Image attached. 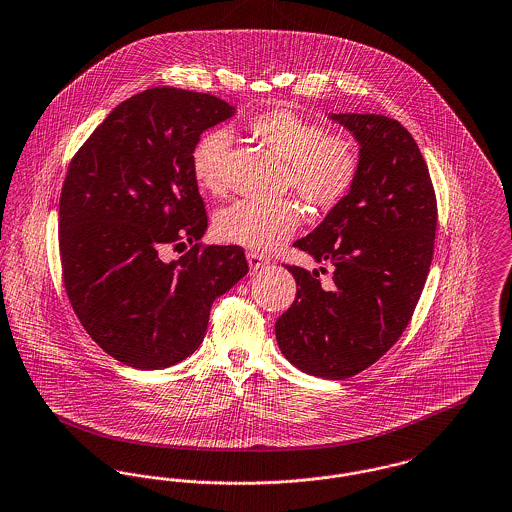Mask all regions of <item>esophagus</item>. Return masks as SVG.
Listing matches in <instances>:
<instances>
[{
    "label": "esophagus",
    "mask_w": 512,
    "mask_h": 512,
    "mask_svg": "<svg viewBox=\"0 0 512 512\" xmlns=\"http://www.w3.org/2000/svg\"><path fill=\"white\" fill-rule=\"evenodd\" d=\"M247 263H249V269L253 272L259 271V269H263V267H267V259L263 257V255H259V253H247Z\"/></svg>",
    "instance_id": "1"
}]
</instances>
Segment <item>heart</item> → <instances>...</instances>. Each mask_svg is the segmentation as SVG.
<instances>
[{
	"label": "heart",
	"mask_w": 512,
	"mask_h": 512,
	"mask_svg": "<svg viewBox=\"0 0 512 512\" xmlns=\"http://www.w3.org/2000/svg\"><path fill=\"white\" fill-rule=\"evenodd\" d=\"M247 131L288 164L286 185L317 209L331 211L354 187L360 174V147L348 135H329L319 121L305 120L288 108H272L247 121ZM230 135L224 129L203 133L191 149V172L211 193L226 191ZM298 207L290 201L263 205L238 201L214 216L216 238L230 245L267 253L290 240L300 226Z\"/></svg>",
	"instance_id": "obj_1"
}]
</instances>
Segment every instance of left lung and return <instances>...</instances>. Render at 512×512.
<instances>
[{
  "label": "left lung",
  "mask_w": 512,
  "mask_h": 512,
  "mask_svg": "<svg viewBox=\"0 0 512 512\" xmlns=\"http://www.w3.org/2000/svg\"><path fill=\"white\" fill-rule=\"evenodd\" d=\"M360 145L350 193L294 247L332 265L288 267L296 300L276 321L284 358L340 381L379 360L408 327L433 259L437 201L427 164L404 125L379 114H331Z\"/></svg>",
  "instance_id": "obj_1"
}]
</instances>
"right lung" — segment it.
<instances>
[{"label":"right lung","instance_id":"right-lung-1","mask_svg":"<svg viewBox=\"0 0 512 512\" xmlns=\"http://www.w3.org/2000/svg\"><path fill=\"white\" fill-rule=\"evenodd\" d=\"M236 114L203 92L156 87L102 121L73 156L60 199L63 284L85 331L112 358L164 369L203 342L212 301L249 267L238 245H201L207 212L191 149ZM189 242L176 262L166 244Z\"/></svg>","mask_w":512,"mask_h":512}]
</instances>
